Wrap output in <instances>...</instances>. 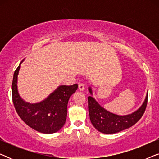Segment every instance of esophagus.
Here are the masks:
<instances>
[{
    "label": "esophagus",
    "instance_id": "34e87169",
    "mask_svg": "<svg viewBox=\"0 0 159 159\" xmlns=\"http://www.w3.org/2000/svg\"><path fill=\"white\" fill-rule=\"evenodd\" d=\"M79 90H82V91H83V90H84V84L81 83V84H79Z\"/></svg>",
    "mask_w": 159,
    "mask_h": 159
}]
</instances>
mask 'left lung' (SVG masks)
Instances as JSON below:
<instances>
[{
    "label": "left lung",
    "instance_id": "left-lung-1",
    "mask_svg": "<svg viewBox=\"0 0 159 159\" xmlns=\"http://www.w3.org/2000/svg\"><path fill=\"white\" fill-rule=\"evenodd\" d=\"M89 91L93 95L90 87ZM88 101L90 119L95 129L102 133L114 134L129 128L140 120L146 108L148 94L143 105L136 111L125 116H119L108 111L92 96H89Z\"/></svg>",
    "mask_w": 159,
    "mask_h": 159
}]
</instances>
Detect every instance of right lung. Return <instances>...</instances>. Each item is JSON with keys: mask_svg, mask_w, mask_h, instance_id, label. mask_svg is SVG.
<instances>
[{"mask_svg": "<svg viewBox=\"0 0 159 159\" xmlns=\"http://www.w3.org/2000/svg\"><path fill=\"white\" fill-rule=\"evenodd\" d=\"M20 64L14 71L12 82V100L17 114L24 122L36 131L45 134L58 132L66 122L69 99L77 90L78 84L61 85L44 101L27 103L21 99L17 90Z\"/></svg>", "mask_w": 159, "mask_h": 159, "instance_id": "right-lung-1", "label": "right lung"}]
</instances>
